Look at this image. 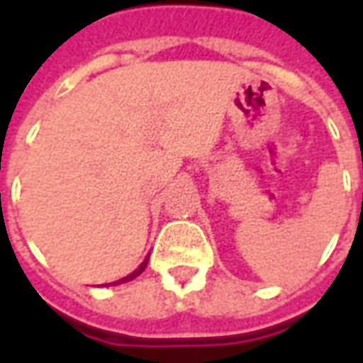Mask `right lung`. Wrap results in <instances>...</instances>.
Returning a JSON list of instances; mask_svg holds the SVG:
<instances>
[{"label": "right lung", "instance_id": "1", "mask_svg": "<svg viewBox=\"0 0 363 363\" xmlns=\"http://www.w3.org/2000/svg\"><path fill=\"white\" fill-rule=\"evenodd\" d=\"M145 267H147V259L143 260L142 264H140V268H135L134 272H132V274H128L126 278H120V280L112 281V286H118V284H124V281H130V280H134V278H138V276H140V274H142L143 270H145Z\"/></svg>", "mask_w": 363, "mask_h": 363}]
</instances>
